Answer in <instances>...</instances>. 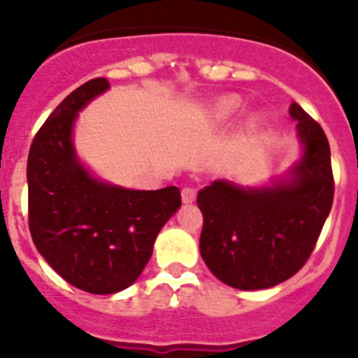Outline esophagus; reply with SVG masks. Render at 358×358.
<instances>
[{"label": "esophagus", "instance_id": "esophagus-1", "mask_svg": "<svg viewBox=\"0 0 358 358\" xmlns=\"http://www.w3.org/2000/svg\"><path fill=\"white\" fill-rule=\"evenodd\" d=\"M181 197H182V202L185 204H189V202H194L195 197H197V192H195V188H182L181 189Z\"/></svg>", "mask_w": 358, "mask_h": 358}]
</instances>
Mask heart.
I'll return each mask as SVG.
<instances>
[{
  "label": "heart",
  "mask_w": 358,
  "mask_h": 358,
  "mask_svg": "<svg viewBox=\"0 0 358 358\" xmlns=\"http://www.w3.org/2000/svg\"><path fill=\"white\" fill-rule=\"evenodd\" d=\"M238 107H240L238 96H224V98H220L217 103H215L211 116H213L215 120H226V118H229V116L233 115L236 109H238ZM248 125L251 129H256L258 125H260V118H258V116H251L248 122Z\"/></svg>",
  "instance_id": "obj_1"
}]
</instances>
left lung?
Masks as SVG:
<instances>
[{"label": "left lung", "instance_id": "1", "mask_svg": "<svg viewBox=\"0 0 358 358\" xmlns=\"http://www.w3.org/2000/svg\"><path fill=\"white\" fill-rule=\"evenodd\" d=\"M303 143L289 181L242 188L215 181L199 192L204 217L201 256L211 273L240 290L268 289L306 264L334 202L327 134L296 102L289 109Z\"/></svg>", "mask_w": 358, "mask_h": 358}]
</instances>
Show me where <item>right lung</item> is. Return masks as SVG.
Listing matches in <instances>:
<instances>
[{
	"instance_id": "obj_1",
	"label": "right lung",
	"mask_w": 358,
	"mask_h": 358,
	"mask_svg": "<svg viewBox=\"0 0 358 358\" xmlns=\"http://www.w3.org/2000/svg\"><path fill=\"white\" fill-rule=\"evenodd\" d=\"M109 90L93 78L69 93L31 141L28 227L37 251L59 276L91 294H115L138 280L157 233L181 206L176 186L129 189L98 181L71 141L78 110Z\"/></svg>"
}]
</instances>
